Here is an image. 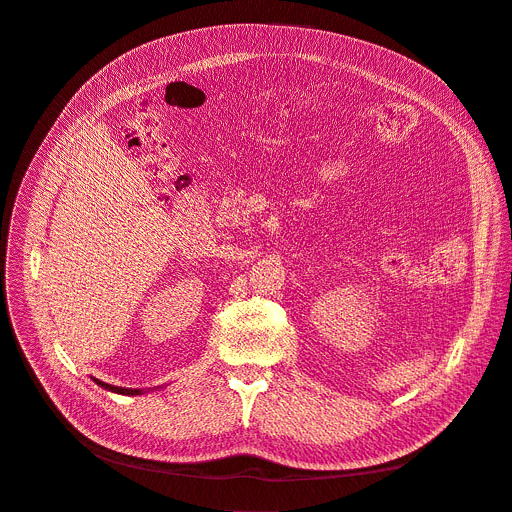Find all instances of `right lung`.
Returning <instances> with one entry per match:
<instances>
[{"instance_id":"add662e5","label":"right lung","mask_w":512,"mask_h":512,"mask_svg":"<svg viewBox=\"0 0 512 512\" xmlns=\"http://www.w3.org/2000/svg\"><path fill=\"white\" fill-rule=\"evenodd\" d=\"M97 386L110 390V392H116V394H124V396H137V394H143V390H137V388H120V386H112V384H105V382H99L95 380Z\"/></svg>"}]
</instances>
